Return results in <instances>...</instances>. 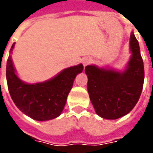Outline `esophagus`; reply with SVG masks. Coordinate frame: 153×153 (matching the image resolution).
<instances>
[{
	"mask_svg": "<svg viewBox=\"0 0 153 153\" xmlns=\"http://www.w3.org/2000/svg\"><path fill=\"white\" fill-rule=\"evenodd\" d=\"M92 62V59L91 58H89V57H86V58H84L83 60V66L85 67L87 66L88 64H90Z\"/></svg>",
	"mask_w": 153,
	"mask_h": 153,
	"instance_id": "34e87169",
	"label": "esophagus"
}]
</instances>
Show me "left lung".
I'll list each match as a JSON object with an SVG mask.
<instances>
[{
    "label": "left lung",
    "instance_id": "left-lung-1",
    "mask_svg": "<svg viewBox=\"0 0 153 153\" xmlns=\"http://www.w3.org/2000/svg\"><path fill=\"white\" fill-rule=\"evenodd\" d=\"M130 58L124 70L94 65L85 67L88 92L95 111L102 118L116 120L138 102L144 81V67L134 32L129 39Z\"/></svg>",
    "mask_w": 153,
    "mask_h": 153
}]
</instances>
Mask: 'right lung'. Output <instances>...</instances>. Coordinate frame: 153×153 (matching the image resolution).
Returning <instances> with one entry per match:
<instances>
[{
	"label": "right lung",
	"instance_id": "right-lung-1",
	"mask_svg": "<svg viewBox=\"0 0 153 153\" xmlns=\"http://www.w3.org/2000/svg\"><path fill=\"white\" fill-rule=\"evenodd\" d=\"M14 47L15 43L12 45L10 54ZM83 70V65L79 64L64 69L44 82L28 83L19 78L10 55L6 64L9 92L15 106L25 115L38 121L53 120L63 111L74 80Z\"/></svg>",
	"mask_w": 153,
	"mask_h": 153
}]
</instances>
